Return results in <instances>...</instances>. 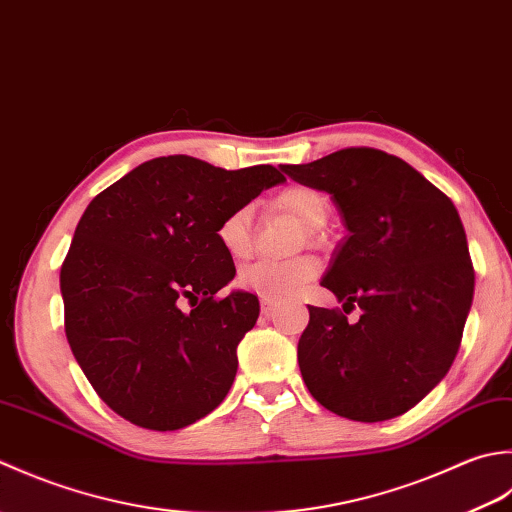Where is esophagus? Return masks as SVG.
<instances>
[{
  "mask_svg": "<svg viewBox=\"0 0 512 512\" xmlns=\"http://www.w3.org/2000/svg\"><path fill=\"white\" fill-rule=\"evenodd\" d=\"M276 309H278V302H276V300H269V298H263V300H260V311H263L265 316L274 314Z\"/></svg>",
  "mask_w": 512,
  "mask_h": 512,
  "instance_id": "obj_1",
  "label": "esophagus"
}]
</instances>
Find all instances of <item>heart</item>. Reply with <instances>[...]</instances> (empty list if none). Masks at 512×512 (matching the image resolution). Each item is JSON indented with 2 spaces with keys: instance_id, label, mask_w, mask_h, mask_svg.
Listing matches in <instances>:
<instances>
[{
  "instance_id": "b5f03b06",
  "label": "heart",
  "mask_w": 512,
  "mask_h": 512,
  "mask_svg": "<svg viewBox=\"0 0 512 512\" xmlns=\"http://www.w3.org/2000/svg\"><path fill=\"white\" fill-rule=\"evenodd\" d=\"M276 207L291 214L298 221L318 229L327 221L329 201L327 196L307 185H291L276 196ZM218 243L234 260H245L252 254V207H238L229 212L218 225ZM318 274L314 258H294L285 263L274 260H258L241 271V283L245 289L269 300H285L298 296Z\"/></svg>"
}]
</instances>
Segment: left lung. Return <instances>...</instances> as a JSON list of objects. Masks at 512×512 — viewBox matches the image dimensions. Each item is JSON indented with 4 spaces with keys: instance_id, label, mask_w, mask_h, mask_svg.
I'll list each match as a JSON object with an SVG mask.
<instances>
[{
    "instance_id": "8db88e82",
    "label": "left lung",
    "mask_w": 512,
    "mask_h": 512,
    "mask_svg": "<svg viewBox=\"0 0 512 512\" xmlns=\"http://www.w3.org/2000/svg\"><path fill=\"white\" fill-rule=\"evenodd\" d=\"M289 179L331 194L344 241L322 287L362 316L309 307L298 364L309 393L356 422L398 417L451 369L471 311L475 271L451 198L398 156L338 150L280 165Z\"/></svg>"
}]
</instances>
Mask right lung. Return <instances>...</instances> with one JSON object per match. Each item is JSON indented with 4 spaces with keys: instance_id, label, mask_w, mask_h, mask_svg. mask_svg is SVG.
<instances>
[{
    "instance_id": "obj_1",
    "label": "right lung",
    "mask_w": 512,
    "mask_h": 512,
    "mask_svg": "<svg viewBox=\"0 0 512 512\" xmlns=\"http://www.w3.org/2000/svg\"><path fill=\"white\" fill-rule=\"evenodd\" d=\"M283 181L274 165L227 172L174 154L92 198L59 285L70 349L114 413L176 431L225 400L236 347L260 305L247 291L216 296L236 276L216 232L229 212Z\"/></svg>"
}]
</instances>
